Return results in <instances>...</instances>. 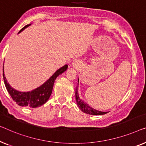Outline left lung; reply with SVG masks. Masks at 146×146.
I'll list each match as a JSON object with an SVG mask.
<instances>
[{"label": "left lung", "instance_id": "obj_1", "mask_svg": "<svg viewBox=\"0 0 146 146\" xmlns=\"http://www.w3.org/2000/svg\"><path fill=\"white\" fill-rule=\"evenodd\" d=\"M78 83H79V80H78ZM75 98L76 102H77V104L78 107L79 108L80 110L82 112L85 113L89 114V115H101L106 114L108 112H103V111H100L96 110L94 108H91L90 106H89L88 104L85 103L83 100H82L79 96V94H78V85L75 88Z\"/></svg>", "mask_w": 146, "mask_h": 146}]
</instances>
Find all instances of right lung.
<instances>
[{
	"label": "right lung",
	"mask_w": 146,
	"mask_h": 146,
	"mask_svg": "<svg viewBox=\"0 0 146 146\" xmlns=\"http://www.w3.org/2000/svg\"><path fill=\"white\" fill-rule=\"evenodd\" d=\"M29 25H25V27H23L19 31V33L22 31L23 29H25ZM67 69V65L62 67L58 71H56V73L46 82H44L42 85H41L38 88L31 91V92H21L12 88L10 86V84L8 83L7 80L6 79V77H4L3 67L4 82L8 93L11 96L13 100L16 102L17 105L22 106V107H29L33 108H38L45 104L48 100L49 99V98L52 94L54 83L56 79L60 74H62L65 71H66Z\"/></svg>",
	"instance_id": "right-lung-1"
}]
</instances>
